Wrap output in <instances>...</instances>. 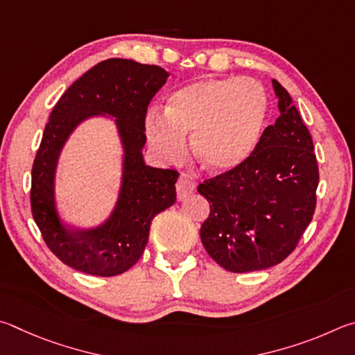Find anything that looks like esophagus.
Listing matches in <instances>:
<instances>
[{
    "mask_svg": "<svg viewBox=\"0 0 355 355\" xmlns=\"http://www.w3.org/2000/svg\"><path fill=\"white\" fill-rule=\"evenodd\" d=\"M195 189H196V184L193 179H190L187 174H181L176 182L178 200H184V198H187L190 193H193Z\"/></svg>",
    "mask_w": 355,
    "mask_h": 355,
    "instance_id": "1",
    "label": "esophagus"
}]
</instances>
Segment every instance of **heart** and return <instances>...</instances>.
Here are the masks:
<instances>
[{
  "label": "heart",
  "mask_w": 355,
  "mask_h": 355,
  "mask_svg": "<svg viewBox=\"0 0 355 355\" xmlns=\"http://www.w3.org/2000/svg\"><path fill=\"white\" fill-rule=\"evenodd\" d=\"M270 116V99L254 80L198 79L174 90L164 115L149 114L146 137L162 159L176 162L185 154V135L204 170L237 171L257 151Z\"/></svg>",
  "instance_id": "1"
}]
</instances>
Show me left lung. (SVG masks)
<instances>
[{"label":"left lung","mask_w":355,"mask_h":355,"mask_svg":"<svg viewBox=\"0 0 355 355\" xmlns=\"http://www.w3.org/2000/svg\"><path fill=\"white\" fill-rule=\"evenodd\" d=\"M276 123L237 171L200 184L210 202L201 241L227 271L270 268L287 259L313 218L320 173L313 141L288 92L272 79Z\"/></svg>","instance_id":"left-lung-1"}]
</instances>
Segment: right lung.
Instances as JSON below:
<instances>
[{
	"instance_id": "obj_1",
	"label": "right lung",
	"mask_w": 355,
	"mask_h": 355,
	"mask_svg": "<svg viewBox=\"0 0 355 355\" xmlns=\"http://www.w3.org/2000/svg\"><path fill=\"white\" fill-rule=\"evenodd\" d=\"M170 74L157 65L107 59L68 87L49 115L34 159L31 210L46 246L58 259L87 275H121L141 257L153 218L176 201V170L153 168L143 160L149 101ZM116 118L123 146L122 187L114 210L101 225L73 230L55 206V170L61 149L78 124L92 116Z\"/></svg>"
}]
</instances>
